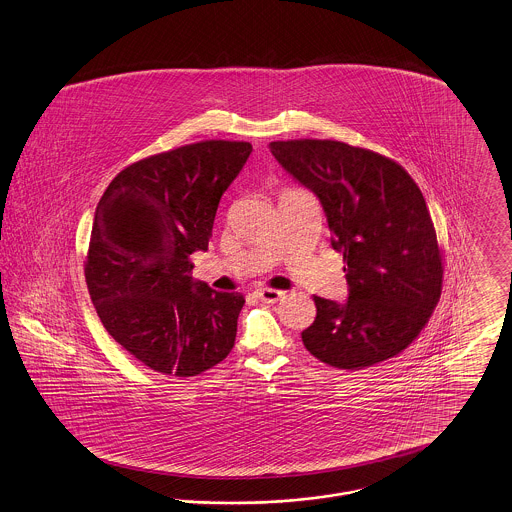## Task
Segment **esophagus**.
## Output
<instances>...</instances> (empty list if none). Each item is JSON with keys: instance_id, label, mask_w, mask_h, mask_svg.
<instances>
[{"instance_id": "obj_1", "label": "esophagus", "mask_w": 512, "mask_h": 512, "mask_svg": "<svg viewBox=\"0 0 512 512\" xmlns=\"http://www.w3.org/2000/svg\"><path fill=\"white\" fill-rule=\"evenodd\" d=\"M257 296H259V300L265 301V303H276L280 298H284V292L274 290V288H261L257 292Z\"/></svg>"}]
</instances>
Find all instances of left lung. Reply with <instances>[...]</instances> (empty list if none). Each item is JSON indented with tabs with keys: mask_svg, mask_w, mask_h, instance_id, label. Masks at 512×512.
<instances>
[{
	"mask_svg": "<svg viewBox=\"0 0 512 512\" xmlns=\"http://www.w3.org/2000/svg\"><path fill=\"white\" fill-rule=\"evenodd\" d=\"M271 152L319 197L350 286L344 305L313 296L303 346L348 371L398 356L443 290V249L418 183L389 156L340 141H272Z\"/></svg>",
	"mask_w": 512,
	"mask_h": 512,
	"instance_id": "left-lung-1",
	"label": "left lung"
}]
</instances>
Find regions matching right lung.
Wrapping results in <instances>:
<instances>
[{
    "label": "right lung",
    "instance_id": "add662e5",
    "mask_svg": "<svg viewBox=\"0 0 512 512\" xmlns=\"http://www.w3.org/2000/svg\"><path fill=\"white\" fill-rule=\"evenodd\" d=\"M253 147L201 141L123 168L92 224L85 278L108 334L166 377H195L236 342L245 298L193 282V251H207L218 203Z\"/></svg>",
    "mask_w": 512,
    "mask_h": 512
}]
</instances>
